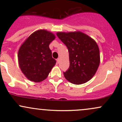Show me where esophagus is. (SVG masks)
Listing matches in <instances>:
<instances>
[{
	"mask_svg": "<svg viewBox=\"0 0 122 122\" xmlns=\"http://www.w3.org/2000/svg\"><path fill=\"white\" fill-rule=\"evenodd\" d=\"M60 58H57V63H60Z\"/></svg>",
	"mask_w": 122,
	"mask_h": 122,
	"instance_id": "obj_1",
	"label": "esophagus"
}]
</instances>
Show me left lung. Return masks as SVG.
I'll list each match as a JSON object with an SVG mask.
<instances>
[{
  "mask_svg": "<svg viewBox=\"0 0 122 122\" xmlns=\"http://www.w3.org/2000/svg\"><path fill=\"white\" fill-rule=\"evenodd\" d=\"M57 36L68 47L70 66L64 72L68 81L79 85L90 80L100 64V51L96 41L85 33L57 32Z\"/></svg>",
  "mask_w": 122,
  "mask_h": 122,
  "instance_id": "left-lung-1",
  "label": "left lung"
}]
</instances>
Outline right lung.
Returning a JSON list of instances; mask_svg holds the SVG:
<instances>
[{
	"label": "right lung",
	"mask_w": 122,
	"mask_h": 122,
	"mask_svg": "<svg viewBox=\"0 0 122 122\" xmlns=\"http://www.w3.org/2000/svg\"><path fill=\"white\" fill-rule=\"evenodd\" d=\"M56 38L44 29L34 31L21 45L18 50L19 67L26 78L39 82L45 80L56 61L51 56L49 44Z\"/></svg>",
	"instance_id": "add662e5"
}]
</instances>
